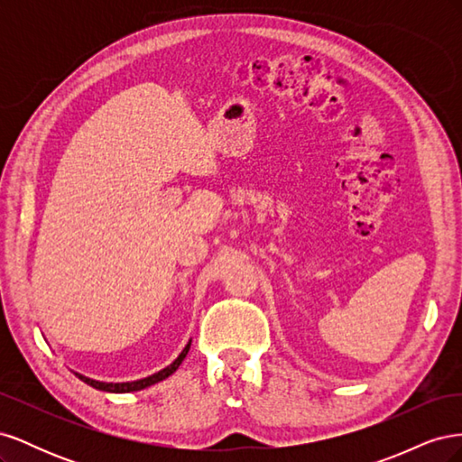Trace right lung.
<instances>
[{
	"mask_svg": "<svg viewBox=\"0 0 462 462\" xmlns=\"http://www.w3.org/2000/svg\"><path fill=\"white\" fill-rule=\"evenodd\" d=\"M190 343H192V339H189V343L185 345L183 351H180V355L171 362L170 366H165L163 370H160V372H156V374H152V375H148V377H143V380H136V382H121V383H114V382H97V380H92V377H87V375H82V374H79V372H75V374L79 375V380L88 383V385L94 387V389L107 391V393H131V391L146 389V387H150V385H153V383L163 382L165 377H170V375L180 366V362L185 360V356L189 355Z\"/></svg>",
	"mask_w": 462,
	"mask_h": 462,
	"instance_id": "add662e5",
	"label": "right lung"
}]
</instances>
